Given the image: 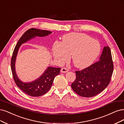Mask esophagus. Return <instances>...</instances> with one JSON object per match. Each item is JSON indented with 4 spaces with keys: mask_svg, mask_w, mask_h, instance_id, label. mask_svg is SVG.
<instances>
[{
    "mask_svg": "<svg viewBox=\"0 0 124 124\" xmlns=\"http://www.w3.org/2000/svg\"><path fill=\"white\" fill-rule=\"evenodd\" d=\"M68 71H69L68 70V69H67V68H62V69L61 70L62 73H66V72H67Z\"/></svg>",
    "mask_w": 124,
    "mask_h": 124,
    "instance_id": "34e87169",
    "label": "esophagus"
}]
</instances>
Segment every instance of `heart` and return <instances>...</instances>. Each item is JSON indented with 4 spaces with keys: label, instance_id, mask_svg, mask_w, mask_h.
<instances>
[{
    "label": "heart",
    "instance_id": "obj_1",
    "mask_svg": "<svg viewBox=\"0 0 124 124\" xmlns=\"http://www.w3.org/2000/svg\"><path fill=\"white\" fill-rule=\"evenodd\" d=\"M100 51L101 45L97 40L85 34L76 32L64 35L62 42H55L52 47L53 56L57 62H66L71 55L74 65L80 69L91 65Z\"/></svg>",
    "mask_w": 124,
    "mask_h": 124
}]
</instances>
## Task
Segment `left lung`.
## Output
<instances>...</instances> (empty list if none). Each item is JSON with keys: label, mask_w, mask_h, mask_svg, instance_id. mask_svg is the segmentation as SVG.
Instances as JSON below:
<instances>
[{"label": "left lung", "mask_w": 124, "mask_h": 124, "mask_svg": "<svg viewBox=\"0 0 124 124\" xmlns=\"http://www.w3.org/2000/svg\"><path fill=\"white\" fill-rule=\"evenodd\" d=\"M113 71L111 50L108 46H104L99 61L82 70L75 72L76 79L71 87L79 96H94L108 86Z\"/></svg>", "instance_id": "obj_1"}]
</instances>
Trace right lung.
I'll list each match as a JSON object with an SVG mask.
<instances>
[{"label": "right lung", "instance_id": "obj_1", "mask_svg": "<svg viewBox=\"0 0 124 124\" xmlns=\"http://www.w3.org/2000/svg\"><path fill=\"white\" fill-rule=\"evenodd\" d=\"M52 32L35 28L29 29L20 37L16 45L11 59V70L15 82L17 87L28 95L37 97L44 95L50 89L55 76L60 73L61 68L48 67L39 78L29 83H24L20 80L16 74L15 62L17 55L20 46L36 36L44 37Z\"/></svg>", "mask_w": 124, "mask_h": 124}]
</instances>
